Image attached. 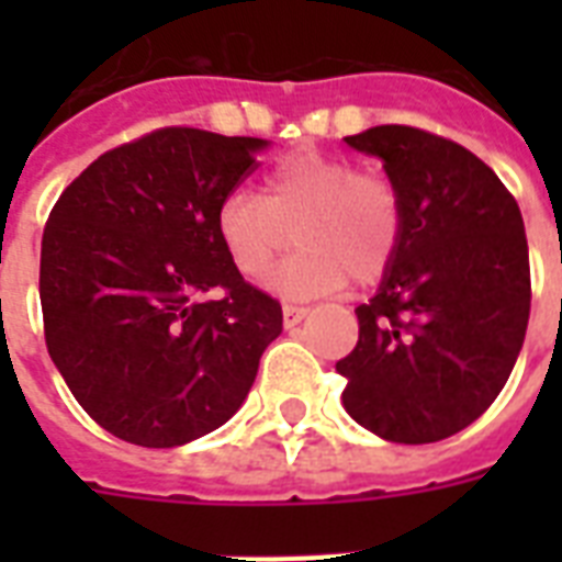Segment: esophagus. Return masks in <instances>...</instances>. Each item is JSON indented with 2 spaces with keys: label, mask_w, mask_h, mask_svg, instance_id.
<instances>
[{
  "label": "esophagus",
  "mask_w": 562,
  "mask_h": 562,
  "mask_svg": "<svg viewBox=\"0 0 562 562\" xmlns=\"http://www.w3.org/2000/svg\"><path fill=\"white\" fill-rule=\"evenodd\" d=\"M306 315H308L306 306H294V303H285V306H282V321H285V326H297Z\"/></svg>",
  "instance_id": "34e87169"
}]
</instances>
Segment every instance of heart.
Segmentation results:
<instances>
[{"label": "heart", "mask_w": 562, "mask_h": 562, "mask_svg": "<svg viewBox=\"0 0 562 562\" xmlns=\"http://www.w3.org/2000/svg\"><path fill=\"white\" fill-rule=\"evenodd\" d=\"M215 233L245 280H262L297 241L277 277L285 294H324L347 280L373 285L391 271L405 233V203L391 178L341 157L289 154L262 194L236 189L218 203Z\"/></svg>", "instance_id": "heart-1"}]
</instances>
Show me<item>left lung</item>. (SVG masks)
<instances>
[{
    "instance_id": "1",
    "label": "left lung",
    "mask_w": 562,
    "mask_h": 562,
    "mask_svg": "<svg viewBox=\"0 0 562 562\" xmlns=\"http://www.w3.org/2000/svg\"><path fill=\"white\" fill-rule=\"evenodd\" d=\"M382 157L405 233L382 289L356 308L359 344L335 364L350 417L393 443H435L505 387L531 315L519 203L463 145L411 125L347 136Z\"/></svg>"
}]
</instances>
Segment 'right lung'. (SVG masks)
Masks as SVG:
<instances>
[{
    "label": "right lung",
    "mask_w": 562,
    "mask_h": 562,
    "mask_svg": "<svg viewBox=\"0 0 562 562\" xmlns=\"http://www.w3.org/2000/svg\"><path fill=\"white\" fill-rule=\"evenodd\" d=\"M262 145L160 127L101 154L48 212V356L119 440L169 449L224 426L282 333L280 300L229 265L215 233L218 203Z\"/></svg>",
    "instance_id": "1"
}]
</instances>
